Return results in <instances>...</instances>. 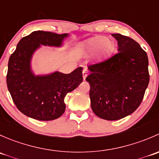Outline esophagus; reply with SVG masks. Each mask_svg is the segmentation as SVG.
Instances as JSON below:
<instances>
[{
    "label": "esophagus",
    "mask_w": 159,
    "mask_h": 159,
    "mask_svg": "<svg viewBox=\"0 0 159 159\" xmlns=\"http://www.w3.org/2000/svg\"><path fill=\"white\" fill-rule=\"evenodd\" d=\"M82 75H83V78H84V80L86 78V77H87V75H88V70L86 69L83 70Z\"/></svg>",
    "instance_id": "1"
}]
</instances>
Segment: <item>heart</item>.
I'll use <instances>...</instances> for the list:
<instances>
[{
	"label": "heart",
	"instance_id": "obj_1",
	"mask_svg": "<svg viewBox=\"0 0 159 159\" xmlns=\"http://www.w3.org/2000/svg\"><path fill=\"white\" fill-rule=\"evenodd\" d=\"M113 48V41L111 38L102 36H96L90 38L82 44V50L89 54L94 52L97 50L98 54H108Z\"/></svg>",
	"mask_w": 159,
	"mask_h": 159
}]
</instances>
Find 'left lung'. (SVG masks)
Instances as JSON below:
<instances>
[{"mask_svg":"<svg viewBox=\"0 0 159 159\" xmlns=\"http://www.w3.org/2000/svg\"><path fill=\"white\" fill-rule=\"evenodd\" d=\"M118 52L89 66L91 106L98 117L108 121L121 119L134 111L149 83L146 52L132 38L112 34Z\"/></svg>","mask_w":159,"mask_h":159,"instance_id":"obj_1","label":"left lung"}]
</instances>
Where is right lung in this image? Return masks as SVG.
Returning <instances> with one entry per match:
<instances>
[{"label":"right lung","mask_w":159,"mask_h":159,"mask_svg":"<svg viewBox=\"0 0 159 159\" xmlns=\"http://www.w3.org/2000/svg\"><path fill=\"white\" fill-rule=\"evenodd\" d=\"M68 34L36 30L20 39L11 55L7 74V85L17 109L30 118L51 121L61 116L65 111V98L83 81L79 67L68 75L54 72L35 76L30 70L33 53L40 44L61 46Z\"/></svg>","instance_id":"right-lung-1"}]
</instances>
